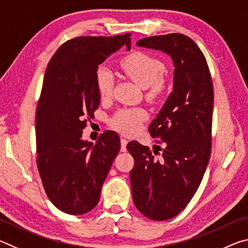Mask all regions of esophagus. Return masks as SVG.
Segmentation results:
<instances>
[{
	"mask_svg": "<svg viewBox=\"0 0 248 248\" xmlns=\"http://www.w3.org/2000/svg\"><path fill=\"white\" fill-rule=\"evenodd\" d=\"M120 144H121V152H125V150H127V144H128V140L124 139V138H121L120 140Z\"/></svg>",
	"mask_w": 248,
	"mask_h": 248,
	"instance_id": "34e87169",
	"label": "esophagus"
}]
</instances>
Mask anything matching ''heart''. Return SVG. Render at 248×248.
Returning <instances> with one entry per match:
<instances>
[{
  "label": "heart",
  "mask_w": 248,
  "mask_h": 248,
  "mask_svg": "<svg viewBox=\"0 0 248 248\" xmlns=\"http://www.w3.org/2000/svg\"><path fill=\"white\" fill-rule=\"evenodd\" d=\"M120 68L138 85L146 90L145 95L150 100L161 97L165 91L164 74L166 68L157 58L148 53L137 51L124 57L120 61ZM114 75L106 68H99L96 73V85L102 98H109L114 90ZM146 118L143 108H123L116 112L109 120V124L117 131L127 136H132L141 128V124Z\"/></svg>",
  "instance_id": "1"
}]
</instances>
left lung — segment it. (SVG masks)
I'll use <instances>...</instances> for the list:
<instances>
[{"mask_svg": "<svg viewBox=\"0 0 248 248\" xmlns=\"http://www.w3.org/2000/svg\"><path fill=\"white\" fill-rule=\"evenodd\" d=\"M138 47L161 50L174 62V89L150 124L149 132L165 148L137 141L127 150L134 158L130 171L134 205L155 221L177 216L189 203L202 180L211 154L213 86L207 60L183 33L146 37Z\"/></svg>", "mask_w": 248, "mask_h": 248, "instance_id": "1", "label": "left lung"}]
</instances>
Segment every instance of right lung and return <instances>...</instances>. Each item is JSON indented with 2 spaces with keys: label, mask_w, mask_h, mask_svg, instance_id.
Listing matches in <instances>:
<instances>
[{
  "label": "right lung",
  "mask_w": 248,
  "mask_h": 248,
  "mask_svg": "<svg viewBox=\"0 0 248 248\" xmlns=\"http://www.w3.org/2000/svg\"><path fill=\"white\" fill-rule=\"evenodd\" d=\"M131 33L84 36L60 46L46 70L36 111L37 167L46 194L62 212L79 216L98 203L102 186L120 150V138L105 131L93 144L82 140L86 117L100 95L98 65L125 46Z\"/></svg>",
  "instance_id": "obj_1"
}]
</instances>
